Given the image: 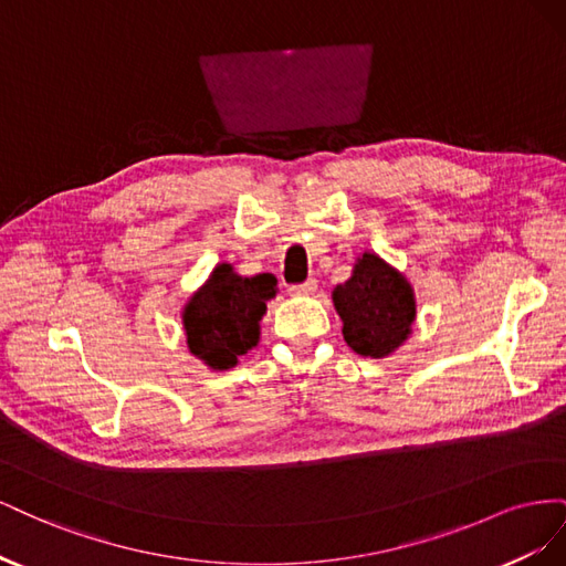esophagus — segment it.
Wrapping results in <instances>:
<instances>
[{
	"mask_svg": "<svg viewBox=\"0 0 566 566\" xmlns=\"http://www.w3.org/2000/svg\"><path fill=\"white\" fill-rule=\"evenodd\" d=\"M316 279H306L304 283H297V285H290V293L293 295H312L316 293Z\"/></svg>",
	"mask_w": 566,
	"mask_h": 566,
	"instance_id": "34e87169",
	"label": "esophagus"
}]
</instances>
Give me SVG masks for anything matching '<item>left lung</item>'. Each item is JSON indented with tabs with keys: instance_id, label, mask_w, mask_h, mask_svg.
<instances>
[{
	"instance_id": "left-lung-1",
	"label": "left lung",
	"mask_w": 566,
	"mask_h": 566,
	"mask_svg": "<svg viewBox=\"0 0 566 566\" xmlns=\"http://www.w3.org/2000/svg\"><path fill=\"white\" fill-rule=\"evenodd\" d=\"M342 335L361 356L382 358L399 349L416 321L413 287L378 254L364 252L352 279L333 290Z\"/></svg>"
}]
</instances>
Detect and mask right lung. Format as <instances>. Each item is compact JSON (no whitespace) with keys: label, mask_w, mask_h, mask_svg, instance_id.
Masks as SVG:
<instances>
[{"label":"right lung","mask_w":566,"mask_h":566,"mask_svg":"<svg viewBox=\"0 0 566 566\" xmlns=\"http://www.w3.org/2000/svg\"><path fill=\"white\" fill-rule=\"evenodd\" d=\"M271 297H276V279L271 273L245 279L231 264H219L184 306L188 349L214 370L233 368L238 356L260 342V321Z\"/></svg>","instance_id":"right-lung-1"}]
</instances>
